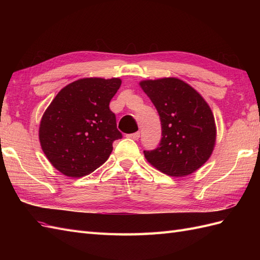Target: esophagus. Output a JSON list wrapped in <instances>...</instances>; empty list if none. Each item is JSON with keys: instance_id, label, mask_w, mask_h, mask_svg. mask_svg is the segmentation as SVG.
Here are the masks:
<instances>
[{"instance_id": "1", "label": "esophagus", "mask_w": 260, "mask_h": 260, "mask_svg": "<svg viewBox=\"0 0 260 260\" xmlns=\"http://www.w3.org/2000/svg\"><path fill=\"white\" fill-rule=\"evenodd\" d=\"M128 138L133 139V140H138L140 138V132H135V133H130V135H127Z\"/></svg>"}]
</instances>
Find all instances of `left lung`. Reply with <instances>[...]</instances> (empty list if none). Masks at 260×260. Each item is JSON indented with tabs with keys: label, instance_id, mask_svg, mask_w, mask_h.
Returning <instances> with one entry per match:
<instances>
[{
	"label": "left lung",
	"instance_id": "obj_1",
	"mask_svg": "<svg viewBox=\"0 0 260 260\" xmlns=\"http://www.w3.org/2000/svg\"><path fill=\"white\" fill-rule=\"evenodd\" d=\"M160 118L161 139L144 151L155 168L171 177H183L207 161L216 141L211 109L192 86L177 78L140 82Z\"/></svg>",
	"mask_w": 260,
	"mask_h": 260
}]
</instances>
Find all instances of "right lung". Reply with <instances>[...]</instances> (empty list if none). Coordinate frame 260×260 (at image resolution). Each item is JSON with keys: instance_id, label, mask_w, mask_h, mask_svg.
Here are the masks:
<instances>
[{"instance_id": "add662e5", "label": "right lung", "mask_w": 260, "mask_h": 260, "mask_svg": "<svg viewBox=\"0 0 260 260\" xmlns=\"http://www.w3.org/2000/svg\"><path fill=\"white\" fill-rule=\"evenodd\" d=\"M118 78H84L61 89L46 109L39 129L45 156L61 174L80 178L103 165L121 139L109 102Z\"/></svg>"}]
</instances>
